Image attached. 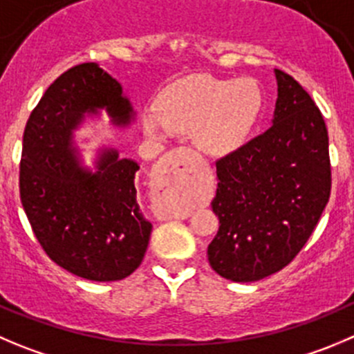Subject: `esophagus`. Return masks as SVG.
<instances>
[{
    "instance_id": "34e87169",
    "label": "esophagus",
    "mask_w": 354,
    "mask_h": 354,
    "mask_svg": "<svg viewBox=\"0 0 354 354\" xmlns=\"http://www.w3.org/2000/svg\"><path fill=\"white\" fill-rule=\"evenodd\" d=\"M191 153L186 147H177L160 160L163 171L165 193L171 198V217L186 218L196 194V180L189 170Z\"/></svg>"
}]
</instances>
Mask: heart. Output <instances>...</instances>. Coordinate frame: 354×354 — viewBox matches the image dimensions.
<instances>
[{"label": "heart", "mask_w": 354, "mask_h": 354, "mask_svg": "<svg viewBox=\"0 0 354 354\" xmlns=\"http://www.w3.org/2000/svg\"><path fill=\"white\" fill-rule=\"evenodd\" d=\"M261 95L248 82L198 78L180 83L158 99V114H146V130L161 136L165 129L191 132L201 153L222 158L234 153L257 120Z\"/></svg>", "instance_id": "1"}]
</instances>
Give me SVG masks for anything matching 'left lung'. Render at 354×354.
Returning a JSON list of instances; mask_svg holds the SVG:
<instances>
[{
	"label": "left lung",
	"mask_w": 354,
	"mask_h": 354,
	"mask_svg": "<svg viewBox=\"0 0 354 354\" xmlns=\"http://www.w3.org/2000/svg\"><path fill=\"white\" fill-rule=\"evenodd\" d=\"M271 129L217 161L208 262L222 278L259 281L301 252L330 198L328 132L309 93L274 69Z\"/></svg>",
	"instance_id": "8db88e82"
}]
</instances>
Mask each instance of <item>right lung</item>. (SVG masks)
<instances>
[{
    "label": "right lung",
    "instance_id": "right-lung-1",
    "mask_svg": "<svg viewBox=\"0 0 354 354\" xmlns=\"http://www.w3.org/2000/svg\"><path fill=\"white\" fill-rule=\"evenodd\" d=\"M102 109L114 127L136 121L121 85L99 64L71 67L48 86L24 130L20 201L55 264L85 280L118 281L140 266L153 224L137 203V161L100 147L92 170L74 146V130Z\"/></svg>",
    "mask_w": 354,
    "mask_h": 354
}]
</instances>
